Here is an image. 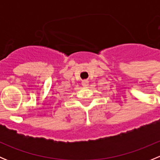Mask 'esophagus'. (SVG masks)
<instances>
[{
	"mask_svg": "<svg viewBox=\"0 0 160 160\" xmlns=\"http://www.w3.org/2000/svg\"><path fill=\"white\" fill-rule=\"evenodd\" d=\"M88 84H89V82H88V80H83L82 81V85H83V87H87L88 86Z\"/></svg>",
	"mask_w": 160,
	"mask_h": 160,
	"instance_id": "1",
	"label": "esophagus"
}]
</instances>
